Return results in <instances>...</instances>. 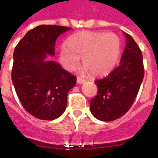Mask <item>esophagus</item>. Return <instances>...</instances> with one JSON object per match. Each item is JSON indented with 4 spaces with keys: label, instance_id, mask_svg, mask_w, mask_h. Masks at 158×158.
Returning a JSON list of instances; mask_svg holds the SVG:
<instances>
[{
    "label": "esophagus",
    "instance_id": "esophagus-1",
    "mask_svg": "<svg viewBox=\"0 0 158 158\" xmlns=\"http://www.w3.org/2000/svg\"><path fill=\"white\" fill-rule=\"evenodd\" d=\"M85 81V79H82V78H80V77H78V78H77V83H78V84H83Z\"/></svg>",
    "mask_w": 158,
    "mask_h": 158
}]
</instances>
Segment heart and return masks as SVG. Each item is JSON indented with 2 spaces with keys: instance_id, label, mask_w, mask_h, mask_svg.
<instances>
[{
  "instance_id": "b5f03b06",
  "label": "heart",
  "mask_w": 158,
  "mask_h": 158,
  "mask_svg": "<svg viewBox=\"0 0 158 158\" xmlns=\"http://www.w3.org/2000/svg\"><path fill=\"white\" fill-rule=\"evenodd\" d=\"M68 45L62 47L59 53L64 67L73 71L83 57L85 69L94 75L107 73L115 67L121 50V39L114 32L80 31L70 37Z\"/></svg>"
}]
</instances>
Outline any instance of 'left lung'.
<instances>
[{
  "instance_id": "obj_1",
  "label": "left lung",
  "mask_w": 158,
  "mask_h": 158,
  "mask_svg": "<svg viewBox=\"0 0 158 158\" xmlns=\"http://www.w3.org/2000/svg\"><path fill=\"white\" fill-rule=\"evenodd\" d=\"M127 45L119 67L94 81L98 93L90 100V111L98 120L115 121L131 107L144 77L142 53L131 35L125 33Z\"/></svg>"
}]
</instances>
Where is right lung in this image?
<instances>
[{
	"label": "right lung",
	"mask_w": 158,
	"mask_h": 158,
	"mask_svg": "<svg viewBox=\"0 0 158 158\" xmlns=\"http://www.w3.org/2000/svg\"><path fill=\"white\" fill-rule=\"evenodd\" d=\"M70 27L40 25L31 29L16 46L11 79L23 108L37 119L52 121L63 114L76 77L53 61L55 41Z\"/></svg>",
	"instance_id": "add662e5"
}]
</instances>
